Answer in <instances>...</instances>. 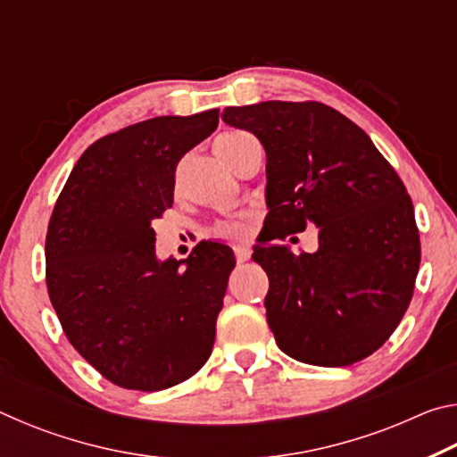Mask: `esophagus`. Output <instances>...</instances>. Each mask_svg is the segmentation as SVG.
<instances>
[{
	"label": "esophagus",
	"mask_w": 457,
	"mask_h": 457,
	"mask_svg": "<svg viewBox=\"0 0 457 457\" xmlns=\"http://www.w3.org/2000/svg\"><path fill=\"white\" fill-rule=\"evenodd\" d=\"M234 252H236L237 264H244V262H247V260H250V256H252V250L247 245H236Z\"/></svg>",
	"instance_id": "1"
}]
</instances>
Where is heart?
Here are the masks:
<instances>
[{
  "instance_id": "1",
  "label": "heart",
  "mask_w": 457,
  "mask_h": 457,
  "mask_svg": "<svg viewBox=\"0 0 457 457\" xmlns=\"http://www.w3.org/2000/svg\"><path fill=\"white\" fill-rule=\"evenodd\" d=\"M242 137V133H231V135H223L218 138V143H215V146L220 145H229L237 141V138ZM247 231V226L244 221H226V223H220V226H215L213 234L218 237H223V239H239L244 237Z\"/></svg>"
}]
</instances>
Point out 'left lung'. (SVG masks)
I'll return each instance as SVG.
<instances>
[{"label":"left lung","mask_w":457,"mask_h":457,"mask_svg":"<svg viewBox=\"0 0 457 457\" xmlns=\"http://www.w3.org/2000/svg\"><path fill=\"white\" fill-rule=\"evenodd\" d=\"M226 125L266 151V316L288 357L346 367L373 354L411 303L421 245L411 197L369 135L314 100L228 106ZM320 228V250L294 257L272 238ZM264 223V226H266Z\"/></svg>","instance_id":"left-lung-1"}]
</instances>
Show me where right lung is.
Instances as JSON below:
<instances>
[{"instance_id": "right-lung-1", "label": "right lung", "mask_w": 457, "mask_h": 457, "mask_svg": "<svg viewBox=\"0 0 457 457\" xmlns=\"http://www.w3.org/2000/svg\"><path fill=\"white\" fill-rule=\"evenodd\" d=\"M220 111L154 117L92 143L54 205L46 284L71 345L108 381L135 391L183 383L210 359L234 252L201 242L154 256L151 221L173 205L181 157Z\"/></svg>"}]
</instances>
